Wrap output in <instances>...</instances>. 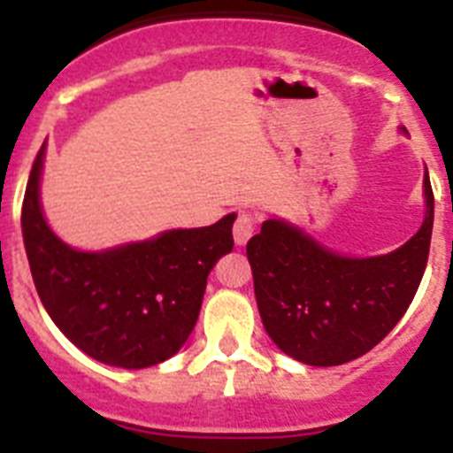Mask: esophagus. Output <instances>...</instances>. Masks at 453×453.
I'll return each mask as SVG.
<instances>
[{
  "mask_svg": "<svg viewBox=\"0 0 453 453\" xmlns=\"http://www.w3.org/2000/svg\"><path fill=\"white\" fill-rule=\"evenodd\" d=\"M256 224H258V215L251 213V211H240L238 218H235L234 222V238L238 245L247 242V240L254 235Z\"/></svg>",
  "mask_w": 453,
  "mask_h": 453,
  "instance_id": "1",
  "label": "esophagus"
}]
</instances>
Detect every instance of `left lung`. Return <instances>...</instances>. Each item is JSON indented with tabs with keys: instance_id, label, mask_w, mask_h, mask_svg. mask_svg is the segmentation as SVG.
I'll list each match as a JSON object with an SVG mask.
<instances>
[{
	"instance_id": "left-lung-1",
	"label": "left lung",
	"mask_w": 453,
	"mask_h": 453,
	"mask_svg": "<svg viewBox=\"0 0 453 453\" xmlns=\"http://www.w3.org/2000/svg\"><path fill=\"white\" fill-rule=\"evenodd\" d=\"M426 218L397 251L347 258L281 219L263 222L247 242L258 313L283 354L331 367L367 354L413 302L429 261L434 190L424 179Z\"/></svg>"
}]
</instances>
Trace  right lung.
<instances>
[{"mask_svg":"<svg viewBox=\"0 0 453 453\" xmlns=\"http://www.w3.org/2000/svg\"><path fill=\"white\" fill-rule=\"evenodd\" d=\"M35 156L22 202V235L38 297L81 351L106 365L140 370L177 354L199 318L208 272L234 250L235 215L202 229L88 254L47 226Z\"/></svg>","mask_w":453,"mask_h":453,"instance_id":"right-lung-1","label":"right lung"}]
</instances>
